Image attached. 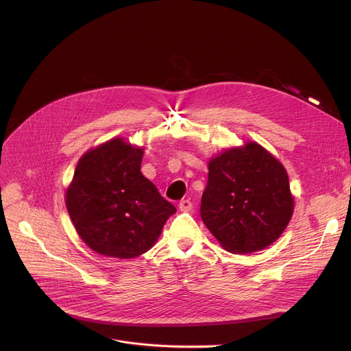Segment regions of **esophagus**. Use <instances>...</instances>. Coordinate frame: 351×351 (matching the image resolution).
I'll use <instances>...</instances> for the list:
<instances>
[{
  "instance_id": "34e87169",
  "label": "esophagus",
  "mask_w": 351,
  "mask_h": 351,
  "mask_svg": "<svg viewBox=\"0 0 351 351\" xmlns=\"http://www.w3.org/2000/svg\"><path fill=\"white\" fill-rule=\"evenodd\" d=\"M179 210L182 211V213H189L191 208H193V204H191V202L190 199H182V202L179 203Z\"/></svg>"
}]
</instances>
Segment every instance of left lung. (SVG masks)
<instances>
[{
  "instance_id": "left-lung-1",
  "label": "left lung",
  "mask_w": 351,
  "mask_h": 351,
  "mask_svg": "<svg viewBox=\"0 0 351 351\" xmlns=\"http://www.w3.org/2000/svg\"><path fill=\"white\" fill-rule=\"evenodd\" d=\"M293 211L287 172L258 143L230 147L210 160L199 214L226 252L267 248L283 233Z\"/></svg>"
}]
</instances>
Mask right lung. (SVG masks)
Masks as SVG:
<instances>
[{
	"label": "right lung",
	"instance_id": "right-lung-1",
	"mask_svg": "<svg viewBox=\"0 0 351 351\" xmlns=\"http://www.w3.org/2000/svg\"><path fill=\"white\" fill-rule=\"evenodd\" d=\"M144 147L122 137L86 152L65 193V204L80 239L111 258H134L158 240L176 208L141 172Z\"/></svg>",
	"mask_w": 351,
	"mask_h": 351
}]
</instances>
